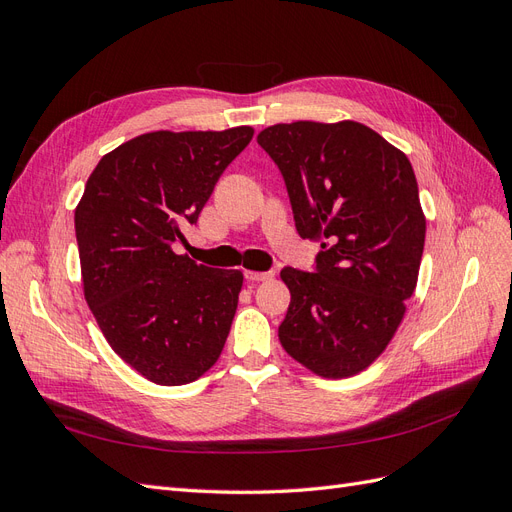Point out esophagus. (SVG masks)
Segmentation results:
<instances>
[{"label":"esophagus","mask_w":512,"mask_h":512,"mask_svg":"<svg viewBox=\"0 0 512 512\" xmlns=\"http://www.w3.org/2000/svg\"><path fill=\"white\" fill-rule=\"evenodd\" d=\"M273 273L267 271V273H260V271H245V280L250 282H265V280H271Z\"/></svg>","instance_id":"esophagus-1"}]
</instances>
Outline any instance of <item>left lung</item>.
Returning <instances> with one entry per match:
<instances>
[{
    "mask_svg": "<svg viewBox=\"0 0 512 512\" xmlns=\"http://www.w3.org/2000/svg\"><path fill=\"white\" fill-rule=\"evenodd\" d=\"M258 145L280 166L316 273L286 267L284 350L320 378H350L391 344L425 247V213L404 151L359 121L277 123Z\"/></svg>",
    "mask_w": 512,
    "mask_h": 512,
    "instance_id": "obj_1",
    "label": "left lung"
}]
</instances>
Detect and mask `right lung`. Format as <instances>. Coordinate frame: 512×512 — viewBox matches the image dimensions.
Instances as JSON below:
<instances>
[{"label":"right lung","mask_w":512,"mask_h":512,"mask_svg":"<svg viewBox=\"0 0 512 512\" xmlns=\"http://www.w3.org/2000/svg\"><path fill=\"white\" fill-rule=\"evenodd\" d=\"M254 128L158 130L98 162L74 211L85 301L106 342L143 378L179 386L220 359L243 273L175 254Z\"/></svg>","instance_id":"add662e5"}]
</instances>
